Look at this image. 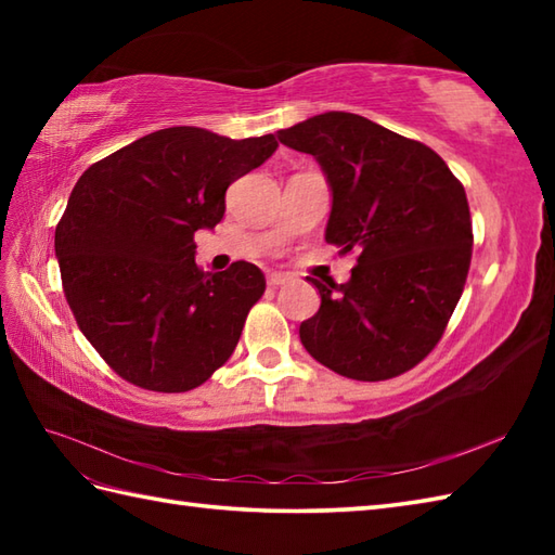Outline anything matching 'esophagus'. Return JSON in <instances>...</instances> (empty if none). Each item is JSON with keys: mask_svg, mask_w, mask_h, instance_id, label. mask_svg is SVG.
<instances>
[{"mask_svg": "<svg viewBox=\"0 0 555 555\" xmlns=\"http://www.w3.org/2000/svg\"><path fill=\"white\" fill-rule=\"evenodd\" d=\"M267 284H269L271 288H279V286L288 284V276H286V274H279V271H271V274L267 276Z\"/></svg>", "mask_w": 555, "mask_h": 555, "instance_id": "obj_1", "label": "esophagus"}]
</instances>
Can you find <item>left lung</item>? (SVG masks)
<instances>
[{"label":"left lung","mask_w":555,"mask_h":555,"mask_svg":"<svg viewBox=\"0 0 555 555\" xmlns=\"http://www.w3.org/2000/svg\"><path fill=\"white\" fill-rule=\"evenodd\" d=\"M276 135L324 171L326 243L358 253L346 284L308 276L322 305L300 324V344L348 379L412 370L463 296L473 257L465 188L434 150L358 114L324 112Z\"/></svg>","instance_id":"left-lung-1"}]
</instances>
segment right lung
Segmentation results:
<instances>
[{"label":"right lung","instance_id":"1","mask_svg":"<svg viewBox=\"0 0 555 555\" xmlns=\"http://www.w3.org/2000/svg\"><path fill=\"white\" fill-rule=\"evenodd\" d=\"M276 147L274 135L162 128L74 185L54 233L64 296L82 336L126 382L191 391L231 358L264 274L250 262L203 271L193 235L217 227L227 188Z\"/></svg>","mask_w":555,"mask_h":555}]
</instances>
